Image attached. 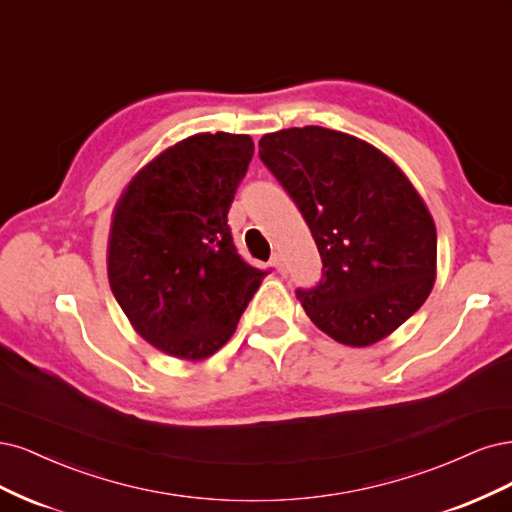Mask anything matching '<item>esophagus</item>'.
I'll list each match as a JSON object with an SVG mask.
<instances>
[{
	"mask_svg": "<svg viewBox=\"0 0 512 512\" xmlns=\"http://www.w3.org/2000/svg\"><path fill=\"white\" fill-rule=\"evenodd\" d=\"M272 266L276 268V272H278V274H285V272H287V266H285V259H283V255L274 253V257H272Z\"/></svg>",
	"mask_w": 512,
	"mask_h": 512,
	"instance_id": "1",
	"label": "esophagus"
}]
</instances>
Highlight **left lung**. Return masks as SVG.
Here are the masks:
<instances>
[{
	"label": "left lung",
	"instance_id": "obj_1",
	"mask_svg": "<svg viewBox=\"0 0 512 512\" xmlns=\"http://www.w3.org/2000/svg\"><path fill=\"white\" fill-rule=\"evenodd\" d=\"M259 157L323 261L319 285L295 291L310 321L359 349L415 315L436 280V225L406 174L372 144L319 125L266 134Z\"/></svg>",
	"mask_w": 512,
	"mask_h": 512
}]
</instances>
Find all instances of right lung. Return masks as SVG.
Returning a JSON list of instances; mask_svg holds the SVG:
<instances>
[{"instance_id": "right-lung-1", "label": "right lung", "mask_w": 512, "mask_h": 512, "mask_svg": "<svg viewBox=\"0 0 512 512\" xmlns=\"http://www.w3.org/2000/svg\"><path fill=\"white\" fill-rule=\"evenodd\" d=\"M253 151L246 134L189 136L146 163L114 206L110 289L161 353H217L268 274L238 255L227 225Z\"/></svg>"}]
</instances>
